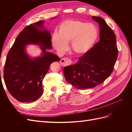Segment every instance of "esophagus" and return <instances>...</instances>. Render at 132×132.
Listing matches in <instances>:
<instances>
[{
	"mask_svg": "<svg viewBox=\"0 0 132 132\" xmlns=\"http://www.w3.org/2000/svg\"><path fill=\"white\" fill-rule=\"evenodd\" d=\"M71 63V60L68 58H62L61 60V61H60V64H61V65L63 67L69 65Z\"/></svg>",
	"mask_w": 132,
	"mask_h": 132,
	"instance_id": "esophagus-1",
	"label": "esophagus"
}]
</instances>
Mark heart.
Segmentation results:
<instances>
[{"label": "heart", "instance_id": "b5f03b06", "mask_svg": "<svg viewBox=\"0 0 132 132\" xmlns=\"http://www.w3.org/2000/svg\"><path fill=\"white\" fill-rule=\"evenodd\" d=\"M98 36L97 27L93 23L79 20H67L59 25L58 34L52 37V45L61 53L65 52L68 44L75 53L83 55L91 50Z\"/></svg>", "mask_w": 132, "mask_h": 132}]
</instances>
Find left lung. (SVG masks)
Wrapping results in <instances>:
<instances>
[{"mask_svg":"<svg viewBox=\"0 0 132 132\" xmlns=\"http://www.w3.org/2000/svg\"><path fill=\"white\" fill-rule=\"evenodd\" d=\"M98 23L100 41L75 64L64 67L66 81L75 88H93L109 77L118 56L116 35L102 18L93 16Z\"/></svg>","mask_w":132,"mask_h":132,"instance_id":"obj_1","label":"left lung"}]
</instances>
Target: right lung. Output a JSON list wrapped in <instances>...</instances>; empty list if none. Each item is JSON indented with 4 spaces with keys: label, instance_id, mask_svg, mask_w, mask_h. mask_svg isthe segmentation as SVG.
Listing matches in <instances>:
<instances>
[{
    "label": "right lung",
    "instance_id": "obj_1",
    "mask_svg": "<svg viewBox=\"0 0 132 132\" xmlns=\"http://www.w3.org/2000/svg\"><path fill=\"white\" fill-rule=\"evenodd\" d=\"M54 19V18H53ZM44 20L26 26L16 38L7 53L4 68V79L7 90L21 102L36 101L43 93L42 80L53 62L59 61L51 50V35L43 26ZM36 44L42 50L40 56L32 58L26 47Z\"/></svg>",
    "mask_w": 132,
    "mask_h": 132
}]
</instances>
